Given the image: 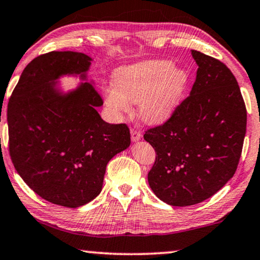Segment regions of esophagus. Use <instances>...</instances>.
Here are the masks:
<instances>
[{
  "instance_id": "1",
  "label": "esophagus",
  "mask_w": 260,
  "mask_h": 260,
  "mask_svg": "<svg viewBox=\"0 0 260 260\" xmlns=\"http://www.w3.org/2000/svg\"><path fill=\"white\" fill-rule=\"evenodd\" d=\"M130 134H131V141L133 142H138L139 139L142 138V133L136 129H131Z\"/></svg>"
}]
</instances>
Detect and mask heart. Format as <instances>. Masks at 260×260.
Returning <instances> with one entry per match:
<instances>
[{
  "mask_svg": "<svg viewBox=\"0 0 260 260\" xmlns=\"http://www.w3.org/2000/svg\"><path fill=\"white\" fill-rule=\"evenodd\" d=\"M189 84V74L165 59L126 66L115 73V84L104 88L105 104L112 114L131 111V102L139 104L143 121L161 124L172 117Z\"/></svg>",
  "mask_w": 260,
  "mask_h": 260,
  "instance_id": "1",
  "label": "heart"
}]
</instances>
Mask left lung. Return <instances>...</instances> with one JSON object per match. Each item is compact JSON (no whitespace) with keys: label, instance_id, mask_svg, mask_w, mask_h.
Listing matches in <instances>:
<instances>
[{"label":"left lung","instance_id":"8db88e82","mask_svg":"<svg viewBox=\"0 0 260 260\" xmlns=\"http://www.w3.org/2000/svg\"><path fill=\"white\" fill-rule=\"evenodd\" d=\"M197 76L170 119L146 130L156 151L148 182L172 206L198 204L219 191L238 167L246 133V108L231 70L218 59L191 51Z\"/></svg>","mask_w":260,"mask_h":260}]
</instances>
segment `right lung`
I'll list each match as a JSON object with an SVG mask.
<instances>
[{
  "label": "right lung",
  "instance_id": "right-lung-1",
  "mask_svg": "<svg viewBox=\"0 0 260 260\" xmlns=\"http://www.w3.org/2000/svg\"><path fill=\"white\" fill-rule=\"evenodd\" d=\"M92 59L76 51H51L24 68L11 93L7 121L9 153L17 174L52 204L78 208L102 190L108 161L130 145L126 124L104 122L103 100L84 82L69 92L63 75L86 80Z\"/></svg>",
  "mask_w": 260,
  "mask_h": 260
}]
</instances>
